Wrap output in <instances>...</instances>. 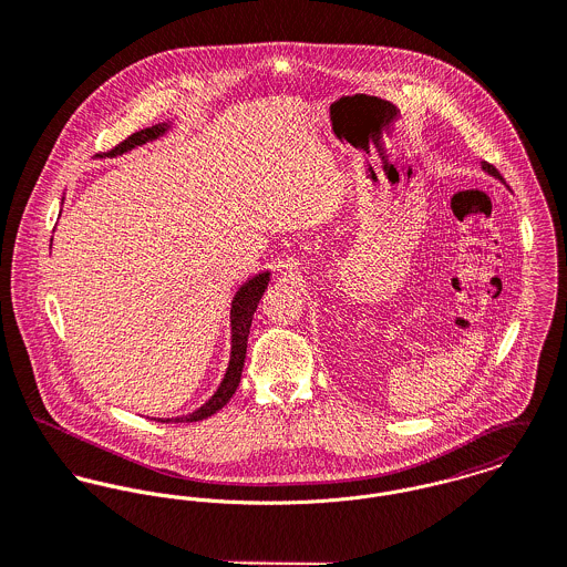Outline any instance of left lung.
I'll list each match as a JSON object with an SVG mask.
<instances>
[{"mask_svg": "<svg viewBox=\"0 0 567 567\" xmlns=\"http://www.w3.org/2000/svg\"><path fill=\"white\" fill-rule=\"evenodd\" d=\"M483 169L487 172V174H492V176H496V178H501L503 181V176H501V172L494 167V165H489V163H483Z\"/></svg>", "mask_w": 567, "mask_h": 567, "instance_id": "1", "label": "left lung"}]
</instances>
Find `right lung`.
<instances>
[{
	"instance_id": "1",
	"label": "right lung",
	"mask_w": 567,
	"mask_h": 567,
	"mask_svg": "<svg viewBox=\"0 0 567 567\" xmlns=\"http://www.w3.org/2000/svg\"><path fill=\"white\" fill-rule=\"evenodd\" d=\"M169 124H156V126L138 130L134 134H130L126 141H122L115 150H111L109 154H124L127 150L143 145L147 141L158 138L161 134L167 132ZM269 282V271L256 274L248 282L241 285V289L237 291V296L233 298V309H230V328H233V350H230V363L226 370V377L221 380L219 389L213 393V398L202 404L197 411H193L189 415L183 417H167V420H156V422H199L210 417L213 413H217L237 391L239 382H241V372H244V363H246V350H248V334H250V326H252L254 311L267 289Z\"/></svg>"
}]
</instances>
